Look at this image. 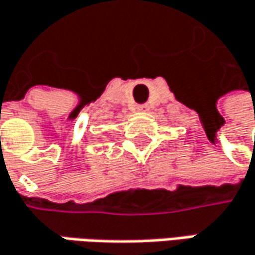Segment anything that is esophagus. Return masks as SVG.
Wrapping results in <instances>:
<instances>
[{
	"mask_svg": "<svg viewBox=\"0 0 255 255\" xmlns=\"http://www.w3.org/2000/svg\"><path fill=\"white\" fill-rule=\"evenodd\" d=\"M138 111H148V105L147 104H142V105H138Z\"/></svg>",
	"mask_w": 255,
	"mask_h": 255,
	"instance_id": "obj_1",
	"label": "esophagus"
}]
</instances>
